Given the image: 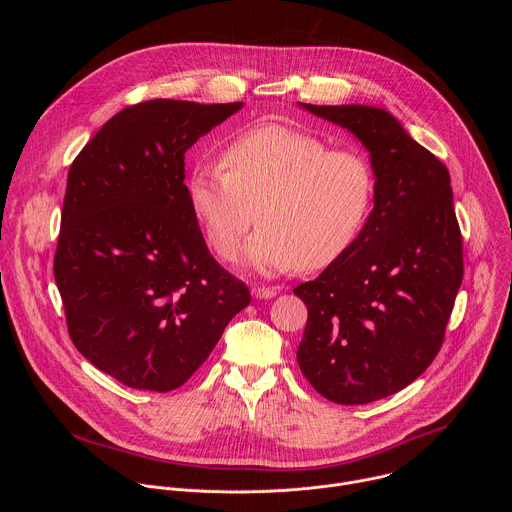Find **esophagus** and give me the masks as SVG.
<instances>
[{
  "instance_id": "esophagus-1",
  "label": "esophagus",
  "mask_w": 512,
  "mask_h": 512,
  "mask_svg": "<svg viewBox=\"0 0 512 512\" xmlns=\"http://www.w3.org/2000/svg\"><path fill=\"white\" fill-rule=\"evenodd\" d=\"M251 294L257 300H271V298L277 296V289L275 287H265V285H253Z\"/></svg>"
}]
</instances>
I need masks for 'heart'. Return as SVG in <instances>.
Here are the masks:
<instances>
[{
  "instance_id": "heart-1",
  "label": "heart",
  "mask_w": 512,
  "mask_h": 512,
  "mask_svg": "<svg viewBox=\"0 0 512 512\" xmlns=\"http://www.w3.org/2000/svg\"><path fill=\"white\" fill-rule=\"evenodd\" d=\"M223 162L194 164L186 192L208 243L225 259L255 221V204L261 227L241 259L269 273L332 265L369 221V160L354 150H328L314 133L263 123L229 139Z\"/></svg>"
}]
</instances>
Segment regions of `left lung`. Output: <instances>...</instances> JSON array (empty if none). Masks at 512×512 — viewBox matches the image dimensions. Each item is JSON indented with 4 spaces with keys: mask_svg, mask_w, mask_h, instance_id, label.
<instances>
[{
    "mask_svg": "<svg viewBox=\"0 0 512 512\" xmlns=\"http://www.w3.org/2000/svg\"><path fill=\"white\" fill-rule=\"evenodd\" d=\"M300 107L367 148L375 206L354 245L294 289L308 308L298 364L322 397L371 403L413 383L442 346L464 275L450 172L385 109Z\"/></svg>",
    "mask_w": 512,
    "mask_h": 512,
    "instance_id": "left-lung-1",
    "label": "left lung"
}]
</instances>
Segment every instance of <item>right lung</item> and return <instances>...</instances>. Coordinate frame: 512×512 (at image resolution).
Listing matches in <instances>:
<instances>
[{
  "mask_svg": "<svg viewBox=\"0 0 512 512\" xmlns=\"http://www.w3.org/2000/svg\"><path fill=\"white\" fill-rule=\"evenodd\" d=\"M241 107H127L70 166L54 257L68 332L131 389L184 385L251 302L247 285L210 255L184 184V154Z\"/></svg>",
  "mask_w": 512,
  "mask_h": 512,
  "instance_id": "1",
  "label": "right lung"
}]
</instances>
